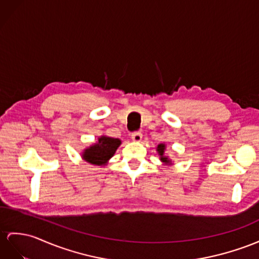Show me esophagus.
Returning a JSON list of instances; mask_svg holds the SVG:
<instances>
[{
  "label": "esophagus",
  "mask_w": 259,
  "mask_h": 259,
  "mask_svg": "<svg viewBox=\"0 0 259 259\" xmlns=\"http://www.w3.org/2000/svg\"><path fill=\"white\" fill-rule=\"evenodd\" d=\"M131 137H132V140H133L134 142H141L142 141V137H143V134H142V132L136 131V132H133V133H132Z\"/></svg>",
  "instance_id": "34e87169"
}]
</instances>
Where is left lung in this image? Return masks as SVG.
<instances>
[{"label":"left lung","mask_w":259,"mask_h":259,"mask_svg":"<svg viewBox=\"0 0 259 259\" xmlns=\"http://www.w3.org/2000/svg\"><path fill=\"white\" fill-rule=\"evenodd\" d=\"M157 150H158L159 155L161 156L160 159H161L163 162H169V159L167 158V157L163 156V150H165V145H163V144H159L158 147H157Z\"/></svg>","instance_id":"left-lung-1"}]
</instances>
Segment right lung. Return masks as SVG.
I'll return each instance as SVG.
<instances>
[{"label": "right lung", "instance_id": "1", "mask_svg": "<svg viewBox=\"0 0 259 259\" xmlns=\"http://www.w3.org/2000/svg\"><path fill=\"white\" fill-rule=\"evenodd\" d=\"M121 145L118 138L102 136L99 138V143L85 149L83 158L93 165H103L114 155L117 147Z\"/></svg>", "mask_w": 259, "mask_h": 259}]
</instances>
